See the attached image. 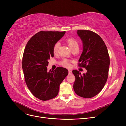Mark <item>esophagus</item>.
Segmentation results:
<instances>
[{"label":"esophagus","mask_w":126,"mask_h":126,"mask_svg":"<svg viewBox=\"0 0 126 126\" xmlns=\"http://www.w3.org/2000/svg\"><path fill=\"white\" fill-rule=\"evenodd\" d=\"M68 71H69V75H71L72 74V70L71 69L68 70Z\"/></svg>","instance_id":"esophagus-1"}]
</instances>
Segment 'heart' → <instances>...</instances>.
Here are the masks:
<instances>
[{
    "mask_svg": "<svg viewBox=\"0 0 126 126\" xmlns=\"http://www.w3.org/2000/svg\"><path fill=\"white\" fill-rule=\"evenodd\" d=\"M67 43L69 46V48H70V49H74L75 48H78V42L76 41L75 39L72 38H68L67 39ZM60 46V43H56L54 46V47H53V51H54V54H56V53L58 52V49L59 47ZM60 64L63 67H70V62L67 59H63L62 62L60 63Z\"/></svg>",
    "mask_w": 126,
    "mask_h": 126,
    "instance_id": "obj_1",
    "label": "heart"
}]
</instances>
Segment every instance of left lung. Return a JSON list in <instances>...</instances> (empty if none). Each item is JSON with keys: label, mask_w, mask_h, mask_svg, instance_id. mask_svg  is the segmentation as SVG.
Here are the masks:
<instances>
[{"label": "left lung", "mask_w": 126, "mask_h": 126, "mask_svg": "<svg viewBox=\"0 0 126 126\" xmlns=\"http://www.w3.org/2000/svg\"><path fill=\"white\" fill-rule=\"evenodd\" d=\"M77 33L83 47L79 65L87 71L81 75L77 70L72 71L76 78L74 90L81 97L92 98L100 92L107 80L110 65L108 51L104 41L97 33L86 30H78Z\"/></svg>", "instance_id": "8db88e82"}]
</instances>
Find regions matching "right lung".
I'll return each mask as SVG.
<instances>
[{"label":"right lung","mask_w":126,"mask_h":126,"mask_svg":"<svg viewBox=\"0 0 126 126\" xmlns=\"http://www.w3.org/2000/svg\"><path fill=\"white\" fill-rule=\"evenodd\" d=\"M66 32H39L32 36L26 45L22 67L26 85L35 97L43 101L56 97L61 83L68 70L58 67L47 71L48 60L54 56L53 47Z\"/></svg>","instance_id":"1"}]
</instances>
